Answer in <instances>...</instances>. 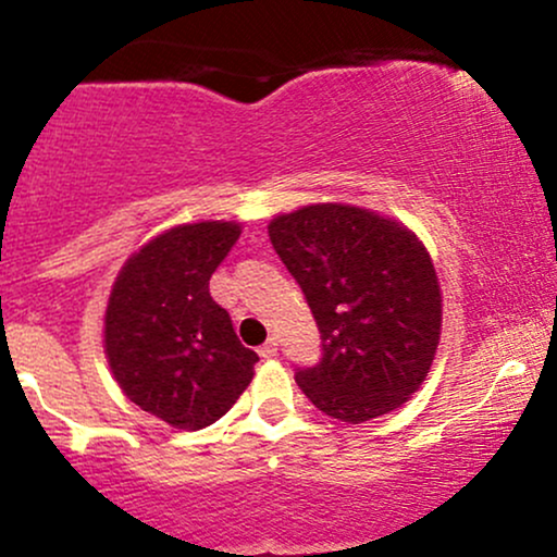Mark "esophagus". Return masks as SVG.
<instances>
[{
	"label": "esophagus",
	"mask_w": 557,
	"mask_h": 557,
	"mask_svg": "<svg viewBox=\"0 0 557 557\" xmlns=\"http://www.w3.org/2000/svg\"><path fill=\"white\" fill-rule=\"evenodd\" d=\"M259 356H261V359H274V356H277V341H274V337H270V341H267L259 348Z\"/></svg>",
	"instance_id": "obj_1"
}]
</instances>
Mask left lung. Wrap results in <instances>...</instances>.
I'll return each instance as SVG.
<instances>
[{
	"instance_id": "obj_1",
	"label": "left lung",
	"mask_w": 557,
	"mask_h": 557,
	"mask_svg": "<svg viewBox=\"0 0 557 557\" xmlns=\"http://www.w3.org/2000/svg\"><path fill=\"white\" fill-rule=\"evenodd\" d=\"M270 240L322 335V359L296 372L306 398L348 424L400 408L430 374L443 327L424 243L398 220L350 203L277 214Z\"/></svg>"
}]
</instances>
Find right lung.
<instances>
[{"label":"right lung","instance_id":"obj_1","mask_svg":"<svg viewBox=\"0 0 557 557\" xmlns=\"http://www.w3.org/2000/svg\"><path fill=\"white\" fill-rule=\"evenodd\" d=\"M238 238V222L170 227L140 246L112 285L104 354L114 380L175 430L214 424L253 380L259 356L209 296V277Z\"/></svg>","mask_w":557,"mask_h":557}]
</instances>
